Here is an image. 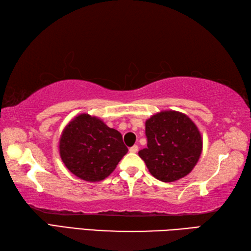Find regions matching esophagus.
I'll use <instances>...</instances> for the list:
<instances>
[{"label":"esophagus","mask_w":251,"mask_h":251,"mask_svg":"<svg viewBox=\"0 0 251 251\" xmlns=\"http://www.w3.org/2000/svg\"><path fill=\"white\" fill-rule=\"evenodd\" d=\"M130 153H137L138 152V146H134L129 149Z\"/></svg>","instance_id":"esophagus-1"}]
</instances>
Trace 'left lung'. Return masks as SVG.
<instances>
[{
    "label": "left lung",
    "mask_w": 251,
    "mask_h": 251,
    "mask_svg": "<svg viewBox=\"0 0 251 251\" xmlns=\"http://www.w3.org/2000/svg\"><path fill=\"white\" fill-rule=\"evenodd\" d=\"M148 147L138 152L149 172L163 182H174L189 175L202 150L201 132L188 115L162 111L146 121Z\"/></svg>",
    "instance_id": "obj_1"
}]
</instances>
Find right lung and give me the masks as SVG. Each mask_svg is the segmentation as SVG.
<instances>
[{"label": "right lung", "instance_id": "1", "mask_svg": "<svg viewBox=\"0 0 251 251\" xmlns=\"http://www.w3.org/2000/svg\"><path fill=\"white\" fill-rule=\"evenodd\" d=\"M127 152L120 131L87 113L69 122L59 140L63 164L73 175L88 182L110 176Z\"/></svg>", "mask_w": 251, "mask_h": 251}]
</instances>
